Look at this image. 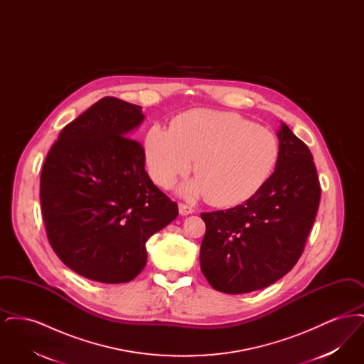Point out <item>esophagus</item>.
<instances>
[{"instance_id": "obj_1", "label": "esophagus", "mask_w": 364, "mask_h": 364, "mask_svg": "<svg viewBox=\"0 0 364 364\" xmlns=\"http://www.w3.org/2000/svg\"><path fill=\"white\" fill-rule=\"evenodd\" d=\"M178 211H180L181 215H188V214H192L195 210L188 206V205H186V203H180L178 205Z\"/></svg>"}]
</instances>
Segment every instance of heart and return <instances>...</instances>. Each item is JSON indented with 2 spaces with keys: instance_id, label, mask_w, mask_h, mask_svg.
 <instances>
[{
  "instance_id": "heart-1",
  "label": "heart",
  "mask_w": 364,
  "mask_h": 364,
  "mask_svg": "<svg viewBox=\"0 0 364 364\" xmlns=\"http://www.w3.org/2000/svg\"><path fill=\"white\" fill-rule=\"evenodd\" d=\"M149 173L162 188L190 172L198 176L178 192L198 199L210 196L215 206H236L257 195L279 159L277 135L237 113L193 109L173 127L154 124L144 140Z\"/></svg>"
}]
</instances>
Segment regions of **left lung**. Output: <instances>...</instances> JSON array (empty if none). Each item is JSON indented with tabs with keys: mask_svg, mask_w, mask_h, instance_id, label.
<instances>
[{
	"mask_svg": "<svg viewBox=\"0 0 364 364\" xmlns=\"http://www.w3.org/2000/svg\"><path fill=\"white\" fill-rule=\"evenodd\" d=\"M277 136L279 159L263 188L242 205L200 214L206 224L200 269L215 291L263 289L284 277L303 254L321 184L307 144L284 122Z\"/></svg>",
	"mask_w": 364,
	"mask_h": 364,
	"instance_id": "8db88e82",
	"label": "left lung"
}]
</instances>
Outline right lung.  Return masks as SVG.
<instances>
[{
  "instance_id": "right-lung-1",
  "label": "right lung",
  "mask_w": 364,
  "mask_h": 364,
  "mask_svg": "<svg viewBox=\"0 0 364 364\" xmlns=\"http://www.w3.org/2000/svg\"><path fill=\"white\" fill-rule=\"evenodd\" d=\"M141 106L105 97L60 132L41 174L46 235L61 262L83 277L122 284L147 262L146 242L178 215L128 138Z\"/></svg>"
}]
</instances>
